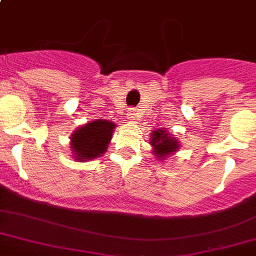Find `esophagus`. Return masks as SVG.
<instances>
[{
  "mask_svg": "<svg viewBox=\"0 0 256 256\" xmlns=\"http://www.w3.org/2000/svg\"><path fill=\"white\" fill-rule=\"evenodd\" d=\"M126 118L130 120H134V118H136V110L134 108H128V111H126Z\"/></svg>",
  "mask_w": 256,
  "mask_h": 256,
  "instance_id": "obj_1",
  "label": "esophagus"
}]
</instances>
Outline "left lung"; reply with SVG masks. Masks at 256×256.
Listing matches in <instances>:
<instances>
[{
	"label": "left lung",
	"mask_w": 256,
	"mask_h": 256,
	"mask_svg": "<svg viewBox=\"0 0 256 256\" xmlns=\"http://www.w3.org/2000/svg\"><path fill=\"white\" fill-rule=\"evenodd\" d=\"M150 145L154 149V154L156 158L163 159L167 158L168 155L174 154V152H178V140L174 138L172 136L168 134L166 128L163 130H156L150 134Z\"/></svg>",
	"instance_id": "left-lung-1"
}]
</instances>
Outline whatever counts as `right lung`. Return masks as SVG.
<instances>
[{"mask_svg":"<svg viewBox=\"0 0 256 256\" xmlns=\"http://www.w3.org/2000/svg\"><path fill=\"white\" fill-rule=\"evenodd\" d=\"M115 123L110 120L97 119L78 126L71 136V150L78 162L92 160L106 152L112 137Z\"/></svg>","mask_w":256,"mask_h":256,"instance_id":"right-lung-1","label":"right lung"}]
</instances>
